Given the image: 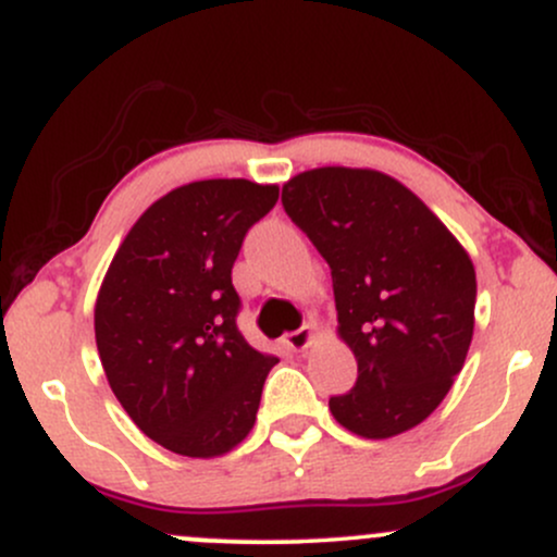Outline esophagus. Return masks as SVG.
Segmentation results:
<instances>
[{
  "mask_svg": "<svg viewBox=\"0 0 557 557\" xmlns=\"http://www.w3.org/2000/svg\"><path fill=\"white\" fill-rule=\"evenodd\" d=\"M311 341H314V330H311V327H300L296 332H290V335H285V345L290 350H296V354L309 348Z\"/></svg>",
  "mask_w": 557,
  "mask_h": 557,
  "instance_id": "34e87169",
  "label": "esophagus"
}]
</instances>
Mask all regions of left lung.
I'll list each match as a JSON object with an SVG mask.
<instances>
[{"label": "left lung", "mask_w": 557, "mask_h": 557, "mask_svg": "<svg viewBox=\"0 0 557 557\" xmlns=\"http://www.w3.org/2000/svg\"><path fill=\"white\" fill-rule=\"evenodd\" d=\"M287 216L332 272L337 335L359 376L330 411L359 437L424 421L463 369L476 274L453 233L406 185L376 170L319 168L283 185Z\"/></svg>", "instance_id": "obj_1"}]
</instances>
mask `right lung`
<instances>
[{
  "mask_svg": "<svg viewBox=\"0 0 557 557\" xmlns=\"http://www.w3.org/2000/svg\"><path fill=\"white\" fill-rule=\"evenodd\" d=\"M277 185L243 177L170 190L138 216L104 274L96 348L114 398L146 437L188 458L233 450L277 363L240 335L233 264Z\"/></svg>",
  "mask_w": 557,
  "mask_h": 557,
  "instance_id": "right-lung-1",
  "label": "right lung"
}]
</instances>
